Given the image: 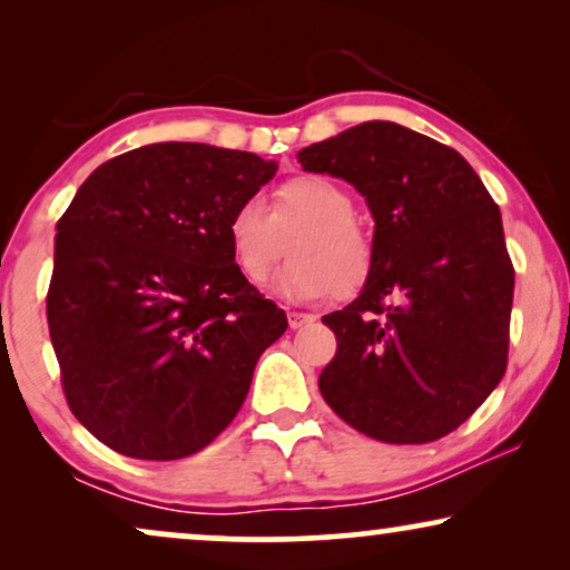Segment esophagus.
Instances as JSON below:
<instances>
[{"instance_id":"34e87169","label":"esophagus","mask_w":570,"mask_h":570,"mask_svg":"<svg viewBox=\"0 0 570 570\" xmlns=\"http://www.w3.org/2000/svg\"><path fill=\"white\" fill-rule=\"evenodd\" d=\"M314 322H316L314 314H298V311H291V314H287V324H291V330H301V326H308Z\"/></svg>"}]
</instances>
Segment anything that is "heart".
Instances as JSON below:
<instances>
[{
	"mask_svg": "<svg viewBox=\"0 0 570 570\" xmlns=\"http://www.w3.org/2000/svg\"><path fill=\"white\" fill-rule=\"evenodd\" d=\"M293 240V262L277 279V293L314 301L361 291L373 272V238L355 220V202L324 176H298L277 189L275 209L259 194L240 199L228 217L233 262L246 283L264 285Z\"/></svg>",
	"mask_w": 570,
	"mask_h": 570,
	"instance_id": "obj_1",
	"label": "heart"
}]
</instances>
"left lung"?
Masks as SVG:
<instances>
[{
	"instance_id": "left-lung-1",
	"label": "left lung",
	"mask_w": 570,
	"mask_h": 570,
	"mask_svg": "<svg viewBox=\"0 0 570 570\" xmlns=\"http://www.w3.org/2000/svg\"><path fill=\"white\" fill-rule=\"evenodd\" d=\"M345 178L373 223V272L322 322L337 353L326 404L371 439L431 443L498 386L509 357L513 264L501 209L451 147L394 121H365L298 153Z\"/></svg>"
}]
</instances>
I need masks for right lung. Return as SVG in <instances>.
I'll use <instances>...</instances> for the list:
<instances>
[{
    "label": "right lung",
    "instance_id": "obj_1",
    "mask_svg": "<svg viewBox=\"0 0 570 570\" xmlns=\"http://www.w3.org/2000/svg\"><path fill=\"white\" fill-rule=\"evenodd\" d=\"M275 160L158 142L106 160L57 223L46 298L72 415L124 456L170 462L244 404L285 311L246 283L228 217Z\"/></svg>",
    "mask_w": 570,
    "mask_h": 570
}]
</instances>
